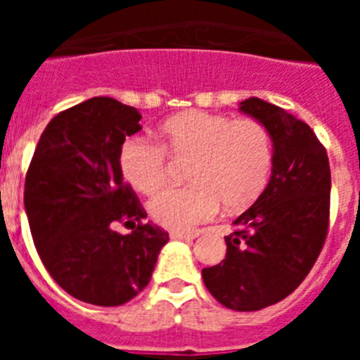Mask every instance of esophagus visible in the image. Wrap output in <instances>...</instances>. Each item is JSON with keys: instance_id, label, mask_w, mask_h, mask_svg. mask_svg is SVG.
I'll return each instance as SVG.
<instances>
[{"instance_id": "34e87169", "label": "esophagus", "mask_w": 360, "mask_h": 360, "mask_svg": "<svg viewBox=\"0 0 360 360\" xmlns=\"http://www.w3.org/2000/svg\"><path fill=\"white\" fill-rule=\"evenodd\" d=\"M173 240H193L196 238V232H182V231H173L169 234Z\"/></svg>"}]
</instances>
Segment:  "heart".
Returning <instances> with one entry per match:
<instances>
[{
    "label": "heart",
    "mask_w": 360,
    "mask_h": 360,
    "mask_svg": "<svg viewBox=\"0 0 360 360\" xmlns=\"http://www.w3.org/2000/svg\"><path fill=\"white\" fill-rule=\"evenodd\" d=\"M162 146L131 136L119 153L124 178L133 189L153 195L167 184V155L191 158L189 186L167 189L149 202V214L173 231H189L218 212L241 211L259 198L274 162L269 129L254 119L191 110L160 126Z\"/></svg>",
    "instance_id": "heart-1"
}]
</instances>
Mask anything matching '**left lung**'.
I'll return each mask as SVG.
<instances>
[{
	"instance_id": "8db88e82",
	"label": "left lung",
	"mask_w": 360,
	"mask_h": 360,
	"mask_svg": "<svg viewBox=\"0 0 360 360\" xmlns=\"http://www.w3.org/2000/svg\"><path fill=\"white\" fill-rule=\"evenodd\" d=\"M240 110L272 136V176L252 207L234 219L225 259L203 269L202 278L218 303L254 311L290 295L319 257L332 174L326 149L307 122L257 97L240 103Z\"/></svg>"
}]
</instances>
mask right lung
Wrapping results in <instances>:
<instances>
[{
  "label": "right lung",
  "mask_w": 360,
  "mask_h": 360,
  "mask_svg": "<svg viewBox=\"0 0 360 360\" xmlns=\"http://www.w3.org/2000/svg\"><path fill=\"white\" fill-rule=\"evenodd\" d=\"M142 115L111 97H94L53 117L25 178L32 238L53 281L97 307L128 303L148 287L169 234L144 224L124 182L119 153L141 131ZM122 224L131 233H119Z\"/></svg>",
  "instance_id": "add662e5"
}]
</instances>
